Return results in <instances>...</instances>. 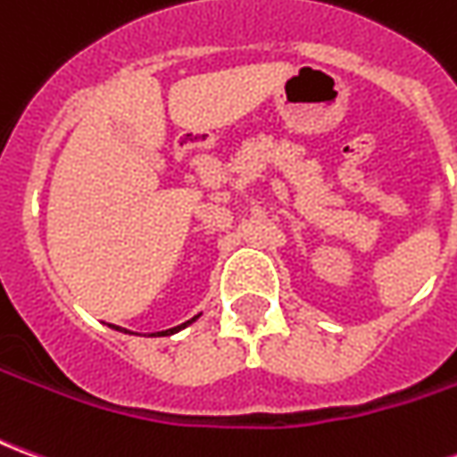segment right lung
Masks as SVG:
<instances>
[{"label":"right lung","mask_w":457,"mask_h":457,"mask_svg":"<svg viewBox=\"0 0 457 457\" xmlns=\"http://www.w3.org/2000/svg\"><path fill=\"white\" fill-rule=\"evenodd\" d=\"M200 318V313L198 316H193L190 318V320H186V323H180V326H176V328H169V330H161V333H156V336H173V333H179V330H183V328H188L190 323H195V320H198ZM112 328V330H120V333H129V336H134V333H131V330H127V328H120V326H110ZM151 336H154V333H151ZM154 336V337H156Z\"/></svg>","instance_id":"1"}]
</instances>
